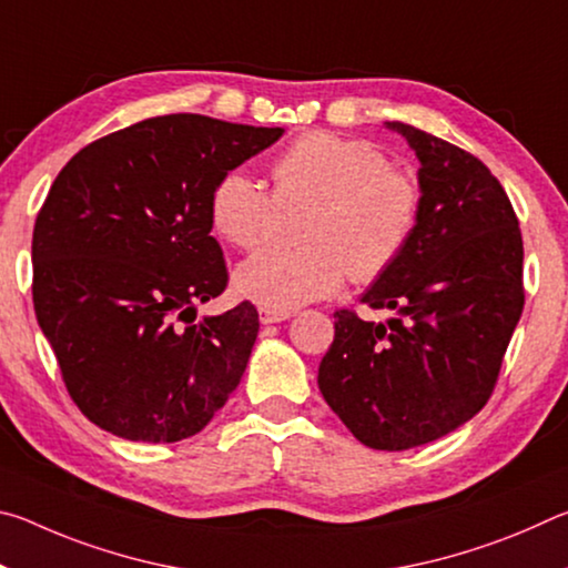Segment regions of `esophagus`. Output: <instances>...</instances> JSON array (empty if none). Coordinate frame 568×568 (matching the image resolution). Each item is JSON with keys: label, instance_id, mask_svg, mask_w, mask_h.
I'll return each mask as SVG.
<instances>
[{"label": "esophagus", "instance_id": "1", "mask_svg": "<svg viewBox=\"0 0 568 568\" xmlns=\"http://www.w3.org/2000/svg\"><path fill=\"white\" fill-rule=\"evenodd\" d=\"M291 318V313H275V311H267V307H261V323L263 325H273V323H283Z\"/></svg>", "mask_w": 568, "mask_h": 568}]
</instances>
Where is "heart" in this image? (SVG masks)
<instances>
[{"label":"heart","mask_w":568,"mask_h":568,"mask_svg":"<svg viewBox=\"0 0 568 568\" xmlns=\"http://www.w3.org/2000/svg\"><path fill=\"white\" fill-rule=\"evenodd\" d=\"M273 195L245 170H227L210 192V223L235 247L261 245L277 205L307 203L297 225L301 247H267L233 275L245 301L293 313L333 295L351 277L386 275L416 235L423 192L410 172L388 165L376 142L305 132L271 165Z\"/></svg>","instance_id":"heart-1"}]
</instances>
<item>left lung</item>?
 <instances>
[{"label": "left lung", "instance_id": "left-lung-1", "mask_svg": "<svg viewBox=\"0 0 568 568\" xmlns=\"http://www.w3.org/2000/svg\"><path fill=\"white\" fill-rule=\"evenodd\" d=\"M420 162L410 245L361 301L386 323L335 311L318 388L351 434L376 450L430 444L486 406L524 311V243L511 200L484 162L403 122Z\"/></svg>", "mask_w": 568, "mask_h": 568}]
</instances>
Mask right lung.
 Returning <instances> with one entry per match:
<instances>
[{
	"mask_svg": "<svg viewBox=\"0 0 568 568\" xmlns=\"http://www.w3.org/2000/svg\"><path fill=\"white\" fill-rule=\"evenodd\" d=\"M283 132L162 114L82 148L57 175L32 235L34 313L94 426L175 444L237 388L261 323L250 303L197 321V303L227 285L210 192Z\"/></svg>",
	"mask_w": 568,
	"mask_h": 568,
	"instance_id": "1",
	"label": "right lung"
}]
</instances>
